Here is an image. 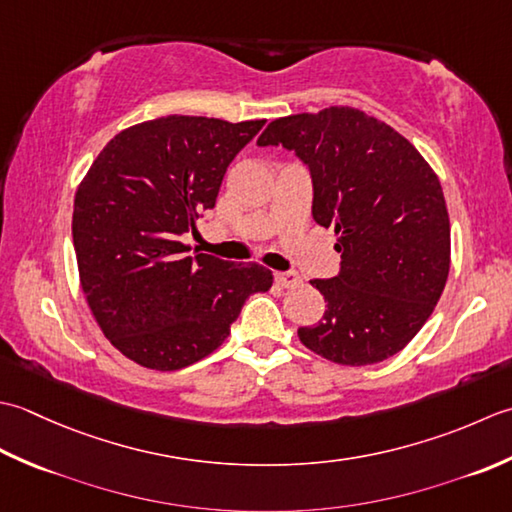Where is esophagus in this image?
Returning <instances> with one entry per match:
<instances>
[{"mask_svg": "<svg viewBox=\"0 0 512 512\" xmlns=\"http://www.w3.org/2000/svg\"><path fill=\"white\" fill-rule=\"evenodd\" d=\"M276 283L280 287H298L300 285V276L294 274V271H276Z\"/></svg>", "mask_w": 512, "mask_h": 512, "instance_id": "1", "label": "esophagus"}]
</instances>
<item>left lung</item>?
Here are the masks:
<instances>
[{"label":"left lung","instance_id":"1","mask_svg":"<svg viewBox=\"0 0 512 512\" xmlns=\"http://www.w3.org/2000/svg\"><path fill=\"white\" fill-rule=\"evenodd\" d=\"M258 145H283L314 181V221L336 227L340 274L311 280L327 309L298 338L344 367L382 362L409 344L440 300L451 223L440 179L391 125L349 106L276 119Z\"/></svg>","mask_w":512,"mask_h":512}]
</instances>
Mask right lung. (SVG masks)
Masks as SVG:
<instances>
[{"mask_svg": "<svg viewBox=\"0 0 512 512\" xmlns=\"http://www.w3.org/2000/svg\"><path fill=\"white\" fill-rule=\"evenodd\" d=\"M263 125L183 114L143 121L108 141L79 183L72 243L81 289L103 336L145 369L210 356L245 300L274 283L263 265L185 256L181 243Z\"/></svg>", "mask_w": 512, "mask_h": 512, "instance_id": "add662e5", "label": "right lung"}]
</instances>
